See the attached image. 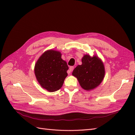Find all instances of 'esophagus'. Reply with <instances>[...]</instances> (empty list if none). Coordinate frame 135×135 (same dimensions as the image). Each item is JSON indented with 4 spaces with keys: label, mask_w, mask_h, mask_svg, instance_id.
Listing matches in <instances>:
<instances>
[{
    "label": "esophagus",
    "mask_w": 135,
    "mask_h": 135,
    "mask_svg": "<svg viewBox=\"0 0 135 135\" xmlns=\"http://www.w3.org/2000/svg\"><path fill=\"white\" fill-rule=\"evenodd\" d=\"M74 66H70V68H69V71H68L69 74H70V73H71V72H72L73 70H74Z\"/></svg>",
    "instance_id": "34e87169"
}]
</instances>
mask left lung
<instances>
[{
	"mask_svg": "<svg viewBox=\"0 0 135 135\" xmlns=\"http://www.w3.org/2000/svg\"><path fill=\"white\" fill-rule=\"evenodd\" d=\"M82 64L77 66L72 74L77 78L80 86L85 90H91L97 87L103 81L105 69L103 62L96 56L92 57L84 55Z\"/></svg>",
	"mask_w": 135,
	"mask_h": 135,
	"instance_id": "1",
	"label": "left lung"
}]
</instances>
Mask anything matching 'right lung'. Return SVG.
I'll use <instances>...</instances> for the list:
<instances>
[{"label": "right lung", "mask_w": 135, "mask_h": 135, "mask_svg": "<svg viewBox=\"0 0 135 135\" xmlns=\"http://www.w3.org/2000/svg\"><path fill=\"white\" fill-rule=\"evenodd\" d=\"M69 67L59 51L45 52L36 62L34 71L41 86L50 92L59 90L68 75Z\"/></svg>", "instance_id": "add662e5"}]
</instances>
